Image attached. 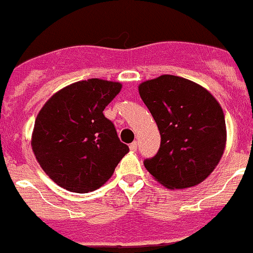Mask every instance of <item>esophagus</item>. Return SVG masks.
I'll return each instance as SVG.
<instances>
[{
    "label": "esophagus",
    "mask_w": 253,
    "mask_h": 253,
    "mask_svg": "<svg viewBox=\"0 0 253 253\" xmlns=\"http://www.w3.org/2000/svg\"><path fill=\"white\" fill-rule=\"evenodd\" d=\"M129 147H130V150H131V151H135V150L137 149V141H132L131 144L129 145Z\"/></svg>",
    "instance_id": "34e87169"
}]
</instances>
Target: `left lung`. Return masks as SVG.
Wrapping results in <instances>:
<instances>
[{
	"label": "left lung",
	"mask_w": 253,
	"mask_h": 253,
	"mask_svg": "<svg viewBox=\"0 0 253 253\" xmlns=\"http://www.w3.org/2000/svg\"><path fill=\"white\" fill-rule=\"evenodd\" d=\"M139 93L161 135L157 154L144 161L147 171L169 189L203 182L226 142L224 112L216 99L199 84L172 75L142 82Z\"/></svg>",
	"instance_id": "left-lung-1"
}]
</instances>
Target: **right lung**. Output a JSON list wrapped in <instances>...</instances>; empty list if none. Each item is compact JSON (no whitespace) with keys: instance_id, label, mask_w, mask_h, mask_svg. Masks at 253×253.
<instances>
[{"instance_id":"1","label":"right lung","mask_w":253,"mask_h":253,"mask_svg":"<svg viewBox=\"0 0 253 253\" xmlns=\"http://www.w3.org/2000/svg\"><path fill=\"white\" fill-rule=\"evenodd\" d=\"M119 82L91 79L55 93L39 112L32 147L45 173L62 188L88 193L106 183L129 151L103 111Z\"/></svg>"}]
</instances>
